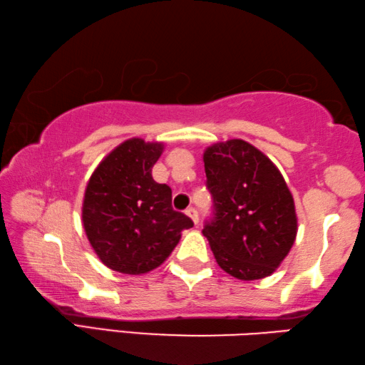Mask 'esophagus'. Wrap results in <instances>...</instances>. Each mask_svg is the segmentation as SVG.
Listing matches in <instances>:
<instances>
[{"label": "esophagus", "mask_w": 365, "mask_h": 365, "mask_svg": "<svg viewBox=\"0 0 365 365\" xmlns=\"http://www.w3.org/2000/svg\"><path fill=\"white\" fill-rule=\"evenodd\" d=\"M186 215L189 216L190 220L194 221V225H197V222H199V212H197L195 208H192V207L187 208V210H186Z\"/></svg>", "instance_id": "obj_1"}]
</instances>
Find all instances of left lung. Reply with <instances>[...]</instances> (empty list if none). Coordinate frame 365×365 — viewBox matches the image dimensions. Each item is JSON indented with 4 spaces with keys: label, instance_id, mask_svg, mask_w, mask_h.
<instances>
[{
    "label": "left lung",
    "instance_id": "1",
    "mask_svg": "<svg viewBox=\"0 0 365 365\" xmlns=\"http://www.w3.org/2000/svg\"><path fill=\"white\" fill-rule=\"evenodd\" d=\"M213 218L203 235L222 271L240 280L271 276L295 242V202L277 166L242 139L203 152Z\"/></svg>",
    "mask_w": 365,
    "mask_h": 365
}]
</instances>
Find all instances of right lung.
Masks as SVG:
<instances>
[{
    "mask_svg": "<svg viewBox=\"0 0 365 365\" xmlns=\"http://www.w3.org/2000/svg\"><path fill=\"white\" fill-rule=\"evenodd\" d=\"M162 143L131 138L98 165L83 199L81 220L99 259L110 269L139 276L175 250L192 220L171 207V189L153 181Z\"/></svg>",
    "mask_w": 365,
    "mask_h": 365,
    "instance_id": "right-lung-1",
    "label": "right lung"
}]
</instances>
